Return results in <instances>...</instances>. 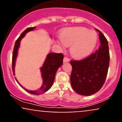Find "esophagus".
I'll return each mask as SVG.
<instances>
[{
	"instance_id": "esophagus-1",
	"label": "esophagus",
	"mask_w": 122,
	"mask_h": 122,
	"mask_svg": "<svg viewBox=\"0 0 122 122\" xmlns=\"http://www.w3.org/2000/svg\"><path fill=\"white\" fill-rule=\"evenodd\" d=\"M63 61H64V63H65V62H69V59L68 58V57H65L64 58V60H63Z\"/></svg>"
}]
</instances>
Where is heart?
Returning <instances> with one entry per match:
<instances>
[{"instance_id":"1","label":"heart","mask_w":122,"mask_h":122,"mask_svg":"<svg viewBox=\"0 0 122 122\" xmlns=\"http://www.w3.org/2000/svg\"><path fill=\"white\" fill-rule=\"evenodd\" d=\"M60 40L65 46H70V53L76 58L86 57L92 52L97 43L94 31L82 27H73L62 31Z\"/></svg>"}]
</instances>
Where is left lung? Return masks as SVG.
<instances>
[{"label":"left lung","instance_id":"left-lung-1","mask_svg":"<svg viewBox=\"0 0 122 122\" xmlns=\"http://www.w3.org/2000/svg\"><path fill=\"white\" fill-rule=\"evenodd\" d=\"M99 33L100 45L99 50L85 59L71 61L72 71L71 75V85L78 94L90 96L99 91L107 77L109 63L108 43L103 33Z\"/></svg>","mask_w":122,"mask_h":122}]
</instances>
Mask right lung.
I'll list each match as a JSON object with an SVG mask.
<instances>
[{
  "label": "right lung",
  "mask_w": 122,
  "mask_h": 122,
  "mask_svg": "<svg viewBox=\"0 0 122 122\" xmlns=\"http://www.w3.org/2000/svg\"><path fill=\"white\" fill-rule=\"evenodd\" d=\"M36 29V27H29L26 29L18 40L16 41L15 43L13 53H12V71H13L14 75H15V62H16V57L18 56V49L20 46V41L25 37V35L27 33L31 31L34 30ZM63 58H64V55L62 53H50L47 55L45 61L43 63L42 66L41 68V72L42 78L43 79L42 85L38 90L31 91L28 90L26 88L23 87L20 84L18 81L16 79V81L19 85L23 89H24L26 92H29L31 94L39 95L45 92H47L49 89L52 86V84L54 82V79H55V76L56 72L58 68L62 65L63 64Z\"/></svg>",
  "instance_id": "add662e5"
}]
</instances>
